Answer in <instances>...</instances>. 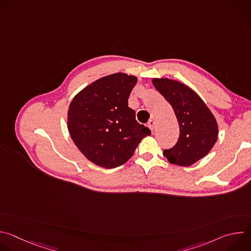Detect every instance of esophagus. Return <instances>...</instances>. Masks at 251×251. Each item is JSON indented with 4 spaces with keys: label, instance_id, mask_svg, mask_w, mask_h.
I'll list each match as a JSON object with an SVG mask.
<instances>
[{
    "label": "esophagus",
    "instance_id": "obj_1",
    "mask_svg": "<svg viewBox=\"0 0 251 251\" xmlns=\"http://www.w3.org/2000/svg\"><path fill=\"white\" fill-rule=\"evenodd\" d=\"M148 125L150 126L151 130H154V129H155V127H156V122H155L153 119H151V120L148 122Z\"/></svg>",
    "mask_w": 251,
    "mask_h": 251
}]
</instances>
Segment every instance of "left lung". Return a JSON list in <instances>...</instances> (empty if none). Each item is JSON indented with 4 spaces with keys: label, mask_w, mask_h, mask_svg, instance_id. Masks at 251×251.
<instances>
[{
    "label": "left lung",
    "mask_w": 251,
    "mask_h": 251,
    "mask_svg": "<svg viewBox=\"0 0 251 251\" xmlns=\"http://www.w3.org/2000/svg\"><path fill=\"white\" fill-rule=\"evenodd\" d=\"M152 82L172 105L180 125L177 143L163 155L172 164L189 167L206 156L216 144L219 136L217 119L188 85L170 78H153Z\"/></svg>",
    "instance_id": "obj_1"
}]
</instances>
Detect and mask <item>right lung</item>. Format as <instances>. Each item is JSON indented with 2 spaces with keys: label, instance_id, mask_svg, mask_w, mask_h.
<instances>
[{
  "label": "right lung",
  "instance_id": "right-lung-1",
  "mask_svg": "<svg viewBox=\"0 0 251 251\" xmlns=\"http://www.w3.org/2000/svg\"><path fill=\"white\" fill-rule=\"evenodd\" d=\"M137 80L123 73L103 76L80 90L69 104L70 137L85 158L99 167L112 169L125 164L142 139L151 135L128 107Z\"/></svg>",
  "mask_w": 251,
  "mask_h": 251
}]
</instances>
